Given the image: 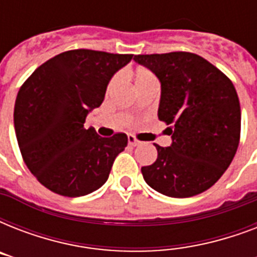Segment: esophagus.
Returning a JSON list of instances; mask_svg holds the SVG:
<instances>
[{
    "mask_svg": "<svg viewBox=\"0 0 257 257\" xmlns=\"http://www.w3.org/2000/svg\"><path fill=\"white\" fill-rule=\"evenodd\" d=\"M128 144L131 145V147H137V145L140 144V141L137 140L135 136H132V135H129V136H128Z\"/></svg>",
    "mask_w": 257,
    "mask_h": 257,
    "instance_id": "esophagus-1",
    "label": "esophagus"
}]
</instances>
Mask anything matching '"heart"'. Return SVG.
Returning <instances> with one entry per match:
<instances>
[{
  "instance_id": "b5f03b06",
  "label": "heart",
  "mask_w": 257,
  "mask_h": 257,
  "mask_svg": "<svg viewBox=\"0 0 257 257\" xmlns=\"http://www.w3.org/2000/svg\"><path fill=\"white\" fill-rule=\"evenodd\" d=\"M133 80H135V85L136 88H141V86L148 85V84H152V82H156V77L155 74L151 72L147 68H139V69L135 70L133 73ZM117 81V77H113V80L110 81V86Z\"/></svg>"
}]
</instances>
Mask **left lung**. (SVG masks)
<instances>
[{
  "mask_svg": "<svg viewBox=\"0 0 257 257\" xmlns=\"http://www.w3.org/2000/svg\"><path fill=\"white\" fill-rule=\"evenodd\" d=\"M161 82L159 120L169 125L171 147L157 149L141 173L149 187L169 197H191L223 176L240 141L241 112L236 89L225 74L189 52L139 54Z\"/></svg>",
  "mask_w": 257,
  "mask_h": 257,
  "instance_id": "1",
  "label": "left lung"
}]
</instances>
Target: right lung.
<instances>
[{"label": "right lung", "instance_id": "1", "mask_svg": "<svg viewBox=\"0 0 257 257\" xmlns=\"http://www.w3.org/2000/svg\"><path fill=\"white\" fill-rule=\"evenodd\" d=\"M132 57L68 50L38 66L20 88L14 105L18 147L26 167L49 191L78 197L108 180L128 136L101 137L84 122L102 104L113 74Z\"/></svg>", "mask_w": 257, "mask_h": 257}]
</instances>
